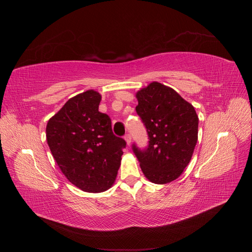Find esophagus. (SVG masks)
Instances as JSON below:
<instances>
[{"label": "esophagus", "mask_w": 252, "mask_h": 252, "mask_svg": "<svg viewBox=\"0 0 252 252\" xmlns=\"http://www.w3.org/2000/svg\"><path fill=\"white\" fill-rule=\"evenodd\" d=\"M125 141H126L127 145L129 146V145L131 144V135H130V134H126V135H125Z\"/></svg>", "instance_id": "esophagus-1"}]
</instances>
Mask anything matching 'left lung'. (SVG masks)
<instances>
[{
	"mask_svg": "<svg viewBox=\"0 0 252 252\" xmlns=\"http://www.w3.org/2000/svg\"><path fill=\"white\" fill-rule=\"evenodd\" d=\"M135 97L149 146L144 151L133 146V151L146 179L167 184L180 177L192 158L199 117L191 104L162 83H149L136 91Z\"/></svg>",
	"mask_w": 252,
	"mask_h": 252,
	"instance_id": "obj_1",
	"label": "left lung"
}]
</instances>
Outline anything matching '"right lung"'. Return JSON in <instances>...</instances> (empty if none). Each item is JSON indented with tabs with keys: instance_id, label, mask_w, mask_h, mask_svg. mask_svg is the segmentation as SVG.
I'll list each match as a JSON object with an SVG mask.
<instances>
[{
	"instance_id": "add662e5",
	"label": "right lung",
	"mask_w": 252,
	"mask_h": 252,
	"mask_svg": "<svg viewBox=\"0 0 252 252\" xmlns=\"http://www.w3.org/2000/svg\"><path fill=\"white\" fill-rule=\"evenodd\" d=\"M102 95L89 89L72 96L46 126V139L59 168L85 192H103L116 182L126 142L98 111Z\"/></svg>"
}]
</instances>
